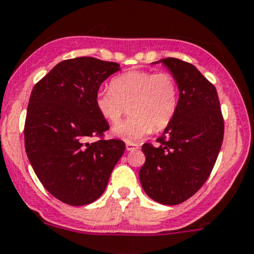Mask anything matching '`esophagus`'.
<instances>
[{"label": "esophagus", "instance_id": "1", "mask_svg": "<svg viewBox=\"0 0 254 254\" xmlns=\"http://www.w3.org/2000/svg\"><path fill=\"white\" fill-rule=\"evenodd\" d=\"M140 146L137 145V143H135V142H127V151H135V150H137V148H139Z\"/></svg>", "mask_w": 254, "mask_h": 254}]
</instances>
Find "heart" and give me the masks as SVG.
Here are the masks:
<instances>
[{
	"mask_svg": "<svg viewBox=\"0 0 254 254\" xmlns=\"http://www.w3.org/2000/svg\"><path fill=\"white\" fill-rule=\"evenodd\" d=\"M179 104V86L170 72L130 71L111 81V88L96 96V108L111 124L120 122L129 107L131 117L115 125L113 136L134 141L152 130H163L175 118Z\"/></svg>",
	"mask_w": 254,
	"mask_h": 254,
	"instance_id": "obj_1",
	"label": "heart"
}]
</instances>
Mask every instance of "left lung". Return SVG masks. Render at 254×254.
<instances>
[{
	"label": "left lung",
	"mask_w": 254,
	"mask_h": 254,
	"mask_svg": "<svg viewBox=\"0 0 254 254\" xmlns=\"http://www.w3.org/2000/svg\"><path fill=\"white\" fill-rule=\"evenodd\" d=\"M179 86L177 113L157 139L146 142L139 177L145 193L165 205H177L203 187L224 140V118L214 84L191 64L163 59Z\"/></svg>",
	"instance_id": "8db88e82"
}]
</instances>
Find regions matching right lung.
<instances>
[{"label": "right lung", "instance_id": "right-lung-1", "mask_svg": "<svg viewBox=\"0 0 254 254\" xmlns=\"http://www.w3.org/2000/svg\"><path fill=\"white\" fill-rule=\"evenodd\" d=\"M120 65L81 56L59 63L33 88L24 124L29 162L51 195L68 205L93 203L125 151L96 108L102 82ZM96 136V143L86 142Z\"/></svg>", "mask_w": 254, "mask_h": 254}]
</instances>
